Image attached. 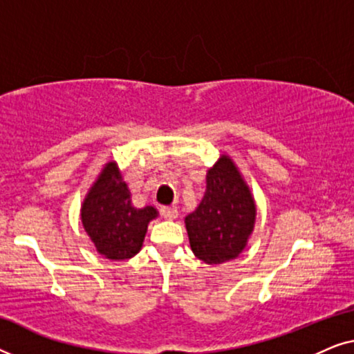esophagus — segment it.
Returning a JSON list of instances; mask_svg holds the SVG:
<instances>
[{
    "instance_id": "1",
    "label": "esophagus",
    "mask_w": 354,
    "mask_h": 354,
    "mask_svg": "<svg viewBox=\"0 0 354 354\" xmlns=\"http://www.w3.org/2000/svg\"><path fill=\"white\" fill-rule=\"evenodd\" d=\"M161 214L166 217V219L172 221V219H176V217H177L178 211H177L176 206H164V207H161Z\"/></svg>"
}]
</instances>
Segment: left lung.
Returning <instances> with one entry per match:
<instances>
[{
  "label": "left lung",
  "instance_id": "1",
  "mask_svg": "<svg viewBox=\"0 0 354 354\" xmlns=\"http://www.w3.org/2000/svg\"><path fill=\"white\" fill-rule=\"evenodd\" d=\"M256 203L229 154H221L206 174L205 196L185 217L193 254L206 264L239 258L253 234Z\"/></svg>",
  "mask_w": 354,
  "mask_h": 354
}]
</instances>
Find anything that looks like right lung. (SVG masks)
<instances>
[{"label":"right lung","instance_id":"right-lung-1","mask_svg":"<svg viewBox=\"0 0 354 354\" xmlns=\"http://www.w3.org/2000/svg\"><path fill=\"white\" fill-rule=\"evenodd\" d=\"M158 217L154 206L135 207L115 161L106 162L80 207L82 225L106 259L124 261L142 250L148 224Z\"/></svg>","mask_w":354,"mask_h":354}]
</instances>
